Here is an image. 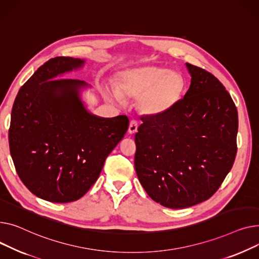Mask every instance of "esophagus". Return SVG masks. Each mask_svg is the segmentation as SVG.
I'll return each mask as SVG.
<instances>
[{
    "instance_id": "1",
    "label": "esophagus",
    "mask_w": 259,
    "mask_h": 259,
    "mask_svg": "<svg viewBox=\"0 0 259 259\" xmlns=\"http://www.w3.org/2000/svg\"><path fill=\"white\" fill-rule=\"evenodd\" d=\"M137 131H138V123H137L136 120H132L128 125V134L134 135L137 133Z\"/></svg>"
}]
</instances>
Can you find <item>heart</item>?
Masks as SVG:
<instances>
[{
	"mask_svg": "<svg viewBox=\"0 0 259 259\" xmlns=\"http://www.w3.org/2000/svg\"><path fill=\"white\" fill-rule=\"evenodd\" d=\"M186 88L183 76L168 69L147 66L128 70L123 73L120 82V92L132 99H139L141 113L157 118L171 111L178 104ZM112 99H119L116 88L106 90Z\"/></svg>",
	"mask_w": 259,
	"mask_h": 259,
	"instance_id": "obj_1",
	"label": "heart"
}]
</instances>
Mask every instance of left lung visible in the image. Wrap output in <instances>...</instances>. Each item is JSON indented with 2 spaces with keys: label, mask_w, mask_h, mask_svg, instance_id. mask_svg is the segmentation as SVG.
Here are the masks:
<instances>
[{
  "label": "left lung",
  "mask_w": 259,
  "mask_h": 259,
  "mask_svg": "<svg viewBox=\"0 0 259 259\" xmlns=\"http://www.w3.org/2000/svg\"><path fill=\"white\" fill-rule=\"evenodd\" d=\"M191 76L183 99L165 115L142 117L135 136V169L155 202L171 209L215 193L236 156V106L221 81L186 63Z\"/></svg>",
  "instance_id": "1"
}]
</instances>
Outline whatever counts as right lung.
Returning <instances> with one entry per match:
<instances>
[{"label":"right lung","mask_w":259,"mask_h":259,"mask_svg":"<svg viewBox=\"0 0 259 259\" xmlns=\"http://www.w3.org/2000/svg\"><path fill=\"white\" fill-rule=\"evenodd\" d=\"M84 59L58 56L45 63L14 100L9 147L25 186L52 203L80 199L98 179L104 161L122 140L128 118L91 113L81 98L83 80L59 78Z\"/></svg>","instance_id":"add662e5"}]
</instances>
